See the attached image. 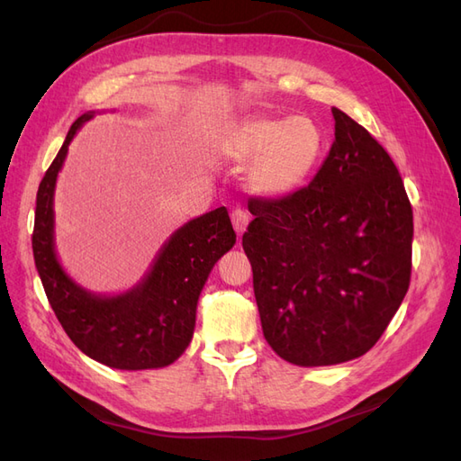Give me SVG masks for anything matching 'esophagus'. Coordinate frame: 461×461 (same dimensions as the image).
<instances>
[{
    "label": "esophagus",
    "mask_w": 461,
    "mask_h": 461,
    "mask_svg": "<svg viewBox=\"0 0 461 461\" xmlns=\"http://www.w3.org/2000/svg\"><path fill=\"white\" fill-rule=\"evenodd\" d=\"M230 219H232V227H234L236 234H239V239H240L242 232H244L246 227H248V222H249V215H248V212H246L244 207L239 205V207L232 209Z\"/></svg>",
    "instance_id": "esophagus-1"
}]
</instances>
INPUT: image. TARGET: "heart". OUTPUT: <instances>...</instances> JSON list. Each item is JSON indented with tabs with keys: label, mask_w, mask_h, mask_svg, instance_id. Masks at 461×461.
<instances>
[{
	"label": "heart",
	"mask_w": 461,
	"mask_h": 461,
	"mask_svg": "<svg viewBox=\"0 0 461 461\" xmlns=\"http://www.w3.org/2000/svg\"><path fill=\"white\" fill-rule=\"evenodd\" d=\"M325 149V136L308 117L252 115L239 121L221 138L222 158L249 159L248 183L263 196L281 198L310 178Z\"/></svg>",
	"instance_id": "1"
}]
</instances>
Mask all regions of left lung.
I'll use <instances>...</instances> for the list:
<instances>
[{
    "label": "left lung",
    "mask_w": 461,
    "mask_h": 461,
    "mask_svg": "<svg viewBox=\"0 0 461 461\" xmlns=\"http://www.w3.org/2000/svg\"><path fill=\"white\" fill-rule=\"evenodd\" d=\"M334 142L312 183L252 196L242 246L263 337L290 364L334 366L369 352L411 278L413 212L386 149L332 107Z\"/></svg>",
    "instance_id": "8db88e82"
}]
</instances>
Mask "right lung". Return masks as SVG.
<instances>
[{
	"instance_id": "right-lung-1",
	"label": "right lung",
	"mask_w": 461,
	"mask_h": 461,
	"mask_svg": "<svg viewBox=\"0 0 461 461\" xmlns=\"http://www.w3.org/2000/svg\"><path fill=\"white\" fill-rule=\"evenodd\" d=\"M78 117L38 186L32 252L48 302L78 350L113 369L165 367L186 350L196 325V305L209 271L236 242L227 207H217L165 244L149 275L127 294L100 298L65 275L53 249V188Z\"/></svg>"
}]
</instances>
